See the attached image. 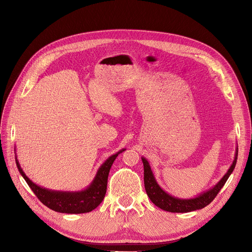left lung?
Segmentation results:
<instances>
[{
    "mask_svg": "<svg viewBox=\"0 0 252 252\" xmlns=\"http://www.w3.org/2000/svg\"><path fill=\"white\" fill-rule=\"evenodd\" d=\"M238 156V147H236V153L234 161L231 164L230 168L224 176L215 185L213 188H210L207 191L200 193L198 196L190 199H183V198H178L171 196L167 192H165L155 180V177L152 173L149 162L145 157H142V161L144 164V185L145 190L150 200L157 206L165 211L169 213H190L197 209H201L208 205L213 201L220 189L223 187L224 183L227 182L233 170L235 168Z\"/></svg>",
    "mask_w": 252,
    "mask_h": 252,
    "instance_id": "obj_1",
    "label": "left lung"
}]
</instances>
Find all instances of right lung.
I'll return each instance as SVG.
<instances>
[{"label": "right lung", "mask_w": 252, "mask_h": 252, "mask_svg": "<svg viewBox=\"0 0 252 252\" xmlns=\"http://www.w3.org/2000/svg\"><path fill=\"white\" fill-rule=\"evenodd\" d=\"M126 149H122L108 157L99 167L94 180L92 181L89 186L85 190L74 192L55 191L38 186L24 174L16 155L15 160L19 173L44 205L61 214H85L95 209L103 201L106 189H107V180L111 165L118 154H121Z\"/></svg>", "instance_id": "add662e5"}]
</instances>
